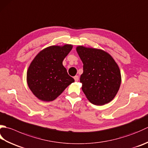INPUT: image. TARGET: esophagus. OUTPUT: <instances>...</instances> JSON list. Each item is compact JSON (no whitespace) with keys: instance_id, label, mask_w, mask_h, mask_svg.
<instances>
[{"instance_id":"1","label":"esophagus","mask_w":148,"mask_h":148,"mask_svg":"<svg viewBox=\"0 0 148 148\" xmlns=\"http://www.w3.org/2000/svg\"><path fill=\"white\" fill-rule=\"evenodd\" d=\"M74 79L75 80V82H77V81L79 80V76H75L74 77Z\"/></svg>"}]
</instances>
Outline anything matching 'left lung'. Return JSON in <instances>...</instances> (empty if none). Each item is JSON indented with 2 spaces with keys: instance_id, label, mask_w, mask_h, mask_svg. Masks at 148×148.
Masks as SVG:
<instances>
[{
  "instance_id": "obj_1",
  "label": "left lung",
  "mask_w": 148,
  "mask_h": 148,
  "mask_svg": "<svg viewBox=\"0 0 148 148\" xmlns=\"http://www.w3.org/2000/svg\"><path fill=\"white\" fill-rule=\"evenodd\" d=\"M76 51L83 63L80 83L90 102L95 105L108 103L119 90V67L110 54L102 49L79 45Z\"/></svg>"
}]
</instances>
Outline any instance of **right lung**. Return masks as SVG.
<instances>
[{
  "mask_svg": "<svg viewBox=\"0 0 148 148\" xmlns=\"http://www.w3.org/2000/svg\"><path fill=\"white\" fill-rule=\"evenodd\" d=\"M72 49L71 44L49 46L31 62L27 71V83L38 99L46 102L53 101L74 82L63 65V60Z\"/></svg>",
  "mask_w": 148,
  "mask_h": 148,
  "instance_id": "obj_1",
  "label": "right lung"
}]
</instances>
